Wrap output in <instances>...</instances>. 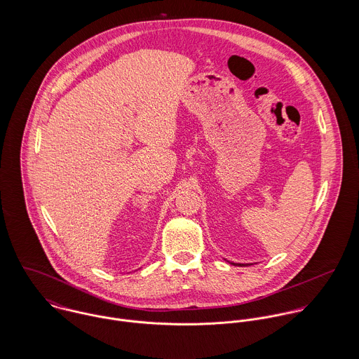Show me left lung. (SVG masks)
<instances>
[{
	"label": "left lung",
	"instance_id": "left-lung-1",
	"mask_svg": "<svg viewBox=\"0 0 359 359\" xmlns=\"http://www.w3.org/2000/svg\"><path fill=\"white\" fill-rule=\"evenodd\" d=\"M228 262H229V261H228ZM229 264L236 265V266H246V265H249V264H238V262H229Z\"/></svg>",
	"mask_w": 359,
	"mask_h": 359
}]
</instances>
